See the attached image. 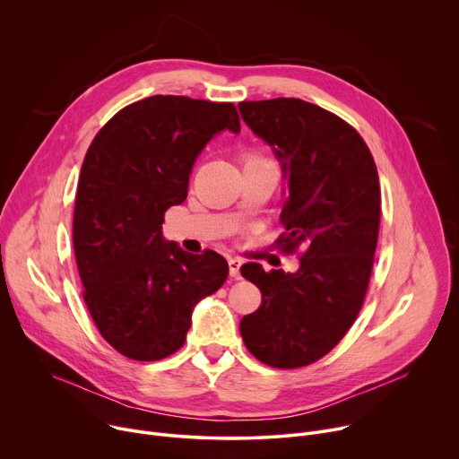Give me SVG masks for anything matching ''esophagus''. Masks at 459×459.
<instances>
[{"label":"esophagus","mask_w":459,"mask_h":459,"mask_svg":"<svg viewBox=\"0 0 459 459\" xmlns=\"http://www.w3.org/2000/svg\"><path fill=\"white\" fill-rule=\"evenodd\" d=\"M239 267H241L239 257H229V274H230V278L239 280Z\"/></svg>","instance_id":"34e87169"}]
</instances>
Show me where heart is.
Returning <instances> with one entry per match:
<instances>
[{"label":"heart","instance_id":"obj_1","mask_svg":"<svg viewBox=\"0 0 459 459\" xmlns=\"http://www.w3.org/2000/svg\"><path fill=\"white\" fill-rule=\"evenodd\" d=\"M241 165L243 169L247 167H259V165H274L265 154H261L257 151H247L241 154Z\"/></svg>","mask_w":459,"mask_h":459}]
</instances>
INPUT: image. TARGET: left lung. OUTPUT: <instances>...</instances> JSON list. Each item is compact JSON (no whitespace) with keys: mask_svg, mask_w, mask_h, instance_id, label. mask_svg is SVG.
<instances>
[{"mask_svg":"<svg viewBox=\"0 0 459 459\" xmlns=\"http://www.w3.org/2000/svg\"><path fill=\"white\" fill-rule=\"evenodd\" d=\"M238 107L283 163L289 195L276 247L299 255L294 274L241 267L261 305L239 333L261 363L307 367L343 340L363 307L381 218L377 169L358 130L314 103L274 98Z\"/></svg>","mask_w":459,"mask_h":459,"instance_id":"1","label":"left lung"}]
</instances>
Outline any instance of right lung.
<instances>
[{"mask_svg": "<svg viewBox=\"0 0 459 459\" xmlns=\"http://www.w3.org/2000/svg\"><path fill=\"white\" fill-rule=\"evenodd\" d=\"M225 128L239 133L232 103L151 96L116 112L85 154L73 220L83 299L101 338L130 359L179 351L195 303L227 280L223 255L161 236L195 158Z\"/></svg>", "mask_w": 459, "mask_h": 459, "instance_id": "obj_1", "label": "right lung"}]
</instances>
